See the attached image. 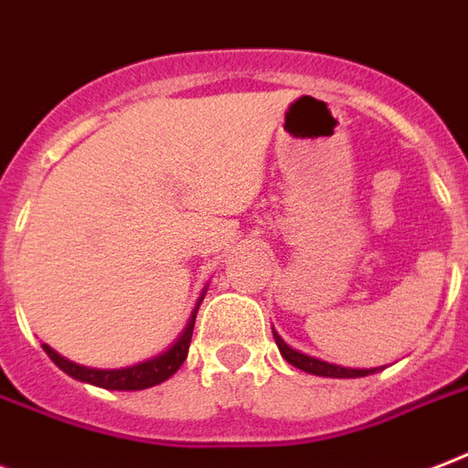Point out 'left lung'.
<instances>
[{
    "instance_id": "8db88e82",
    "label": "left lung",
    "mask_w": 468,
    "mask_h": 468,
    "mask_svg": "<svg viewBox=\"0 0 468 468\" xmlns=\"http://www.w3.org/2000/svg\"><path fill=\"white\" fill-rule=\"evenodd\" d=\"M274 341H277V348H280L282 358L287 363H292L294 368L304 370V373H312V376L321 378H361L368 376V373H376L378 368H344V366H336V363H326L321 358H314V356H306V353L292 348L284 338L272 329Z\"/></svg>"
}]
</instances>
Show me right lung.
<instances>
[{"instance_id": "right-lung-1", "label": "right lung", "mask_w": 468, "mask_h": 468, "mask_svg": "<svg viewBox=\"0 0 468 468\" xmlns=\"http://www.w3.org/2000/svg\"><path fill=\"white\" fill-rule=\"evenodd\" d=\"M198 312V309H196ZM196 312L191 314L186 329L181 331V336L174 341V344L162 351L154 358H147V361L134 363V366H127V368H88V366H78V363L68 361L60 353H56L51 346H46V353L51 356V361L58 366L60 370H66L78 380H85V383L100 385V388H107V390H144V388H152V385L164 383L166 378H171L181 368V363L186 361L188 346H191V334H194V321Z\"/></svg>"}]
</instances>
